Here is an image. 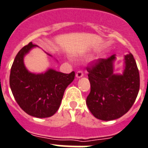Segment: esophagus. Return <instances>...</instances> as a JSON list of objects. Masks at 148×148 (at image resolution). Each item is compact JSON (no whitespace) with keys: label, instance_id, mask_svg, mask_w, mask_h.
<instances>
[{"label":"esophagus","instance_id":"1","mask_svg":"<svg viewBox=\"0 0 148 148\" xmlns=\"http://www.w3.org/2000/svg\"><path fill=\"white\" fill-rule=\"evenodd\" d=\"M83 76H84V72L82 71L81 70H79L76 73V77L77 78H80V77H82Z\"/></svg>","mask_w":148,"mask_h":148}]
</instances>
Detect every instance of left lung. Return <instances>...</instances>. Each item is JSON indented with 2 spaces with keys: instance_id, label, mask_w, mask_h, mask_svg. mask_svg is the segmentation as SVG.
Instances as JSON below:
<instances>
[{
  "instance_id": "1",
  "label": "left lung",
  "mask_w": 148,
  "mask_h": 148,
  "mask_svg": "<svg viewBox=\"0 0 148 148\" xmlns=\"http://www.w3.org/2000/svg\"><path fill=\"white\" fill-rule=\"evenodd\" d=\"M114 55L92 61L86 67L90 92L86 105L93 116L101 120L118 119L133 105L140 87L139 72L133 56H125L123 75L114 74Z\"/></svg>"
}]
</instances>
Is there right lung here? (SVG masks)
Returning a JSON list of instances; mask_svg holds the SVG:
<instances>
[{
    "label": "right lung",
    "mask_w": 148,
    "mask_h": 148,
    "mask_svg": "<svg viewBox=\"0 0 148 148\" xmlns=\"http://www.w3.org/2000/svg\"><path fill=\"white\" fill-rule=\"evenodd\" d=\"M32 42L22 47L15 58L10 75V86L17 104L26 114L38 118L53 116L59 109L64 90L74 79L75 73L64 74L49 69L44 74L27 71L23 58Z\"/></svg>",
    "instance_id": "right-lung-1"
}]
</instances>
